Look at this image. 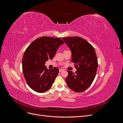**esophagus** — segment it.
<instances>
[{"label":"esophagus","mask_w":123,"mask_h":123,"mask_svg":"<svg viewBox=\"0 0 123 123\" xmlns=\"http://www.w3.org/2000/svg\"><path fill=\"white\" fill-rule=\"evenodd\" d=\"M63 70H63L62 69H59V72H61Z\"/></svg>","instance_id":"34e87169"}]
</instances>
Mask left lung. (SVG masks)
<instances>
[{"mask_svg":"<svg viewBox=\"0 0 123 123\" xmlns=\"http://www.w3.org/2000/svg\"><path fill=\"white\" fill-rule=\"evenodd\" d=\"M62 39L71 52V61L77 70L75 73L67 70V84L74 91L83 92L90 86L97 71L98 63L95 49L87 40L80 37Z\"/></svg>","mask_w":123,"mask_h":123,"instance_id":"1","label":"left lung"}]
</instances>
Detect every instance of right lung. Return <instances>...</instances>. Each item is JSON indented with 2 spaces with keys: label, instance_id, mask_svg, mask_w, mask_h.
I'll return each instance as SVG.
<instances>
[{
  "label": "right lung",
  "instance_id": "1",
  "mask_svg": "<svg viewBox=\"0 0 123 123\" xmlns=\"http://www.w3.org/2000/svg\"><path fill=\"white\" fill-rule=\"evenodd\" d=\"M64 42L61 38L41 37L34 40L25 50L22 60L25 80L32 90L43 93L51 88L59 72L57 67L48 69L44 65L53 59Z\"/></svg>",
  "mask_w": 123,
  "mask_h": 123
}]
</instances>
